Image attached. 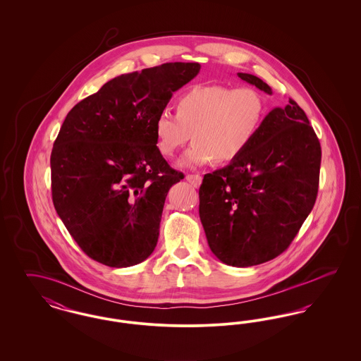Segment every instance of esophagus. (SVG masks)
Here are the masks:
<instances>
[{"label":"esophagus","mask_w":361,"mask_h":361,"mask_svg":"<svg viewBox=\"0 0 361 361\" xmlns=\"http://www.w3.org/2000/svg\"><path fill=\"white\" fill-rule=\"evenodd\" d=\"M185 180L188 181L189 184H192L195 188L200 187V184H202V176L200 174H187Z\"/></svg>","instance_id":"34e87169"}]
</instances>
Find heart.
Instances as JSON below:
<instances>
[{
  "instance_id": "1",
  "label": "heart",
  "mask_w": 361,
  "mask_h": 361,
  "mask_svg": "<svg viewBox=\"0 0 361 361\" xmlns=\"http://www.w3.org/2000/svg\"><path fill=\"white\" fill-rule=\"evenodd\" d=\"M265 116V102L252 87L199 85L184 93L177 114L162 108L154 121L155 142L172 155L190 137L195 140L178 165L195 168L209 161H235L255 140Z\"/></svg>"
}]
</instances>
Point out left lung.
Returning a JSON list of instances; mask_svg holds the SVG:
<instances>
[{"label": "left lung", "mask_w": 361, "mask_h": 361, "mask_svg": "<svg viewBox=\"0 0 361 361\" xmlns=\"http://www.w3.org/2000/svg\"><path fill=\"white\" fill-rule=\"evenodd\" d=\"M237 74L272 94L261 78ZM321 155L305 111L290 100L264 118L255 140L235 161L206 174L199 215L216 258L246 268L281 255L315 203Z\"/></svg>", "instance_id": "obj_1"}]
</instances>
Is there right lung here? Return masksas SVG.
Returning a JSON list of instances; mask_svg holds the SVG:
<instances>
[{
  "label": "right lung",
  "mask_w": 361,
  "mask_h": 361,
  "mask_svg": "<svg viewBox=\"0 0 361 361\" xmlns=\"http://www.w3.org/2000/svg\"><path fill=\"white\" fill-rule=\"evenodd\" d=\"M199 71L174 62L121 74L68 114L50 159L52 202L89 257L126 268L154 252L166 195L184 178L155 146L154 121Z\"/></svg>",
  "instance_id": "add662e5"
}]
</instances>
